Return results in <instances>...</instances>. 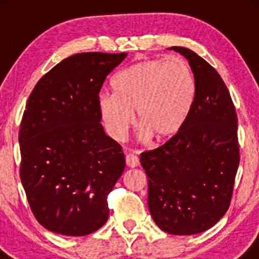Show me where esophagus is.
I'll return each mask as SVG.
<instances>
[{"mask_svg": "<svg viewBox=\"0 0 259 259\" xmlns=\"http://www.w3.org/2000/svg\"><path fill=\"white\" fill-rule=\"evenodd\" d=\"M126 165L128 167H137L139 165V158L134 154H127L126 155Z\"/></svg>", "mask_w": 259, "mask_h": 259, "instance_id": "1", "label": "esophagus"}]
</instances>
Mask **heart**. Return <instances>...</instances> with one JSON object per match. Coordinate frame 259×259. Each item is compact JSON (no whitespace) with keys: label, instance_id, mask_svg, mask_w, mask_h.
Returning a JSON list of instances; mask_svg holds the SVG:
<instances>
[{"label":"heart","instance_id":"1","mask_svg":"<svg viewBox=\"0 0 259 259\" xmlns=\"http://www.w3.org/2000/svg\"><path fill=\"white\" fill-rule=\"evenodd\" d=\"M115 93L104 92L98 107L107 133L122 140L134 123L157 143L180 133L192 112L197 95L193 70L185 60L146 59L121 70L113 80Z\"/></svg>","mask_w":259,"mask_h":259}]
</instances>
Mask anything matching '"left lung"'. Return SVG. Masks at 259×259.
<instances>
[{"instance_id":"8db88e82","label":"left lung","mask_w":259,"mask_h":259,"mask_svg":"<svg viewBox=\"0 0 259 259\" xmlns=\"http://www.w3.org/2000/svg\"><path fill=\"white\" fill-rule=\"evenodd\" d=\"M185 56L197 83L196 101L180 133L140 155L155 224L187 236L212 228L228 211L239 165L237 114L217 70L191 49Z\"/></svg>"}]
</instances>
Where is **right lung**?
<instances>
[{
    "label": "right lung",
    "mask_w": 259,
    "mask_h": 259,
    "mask_svg": "<svg viewBox=\"0 0 259 259\" xmlns=\"http://www.w3.org/2000/svg\"><path fill=\"white\" fill-rule=\"evenodd\" d=\"M126 53H80L38 80L20 126V177L36 221L49 231L86 236L107 222V197L125 169L106 136L98 98Z\"/></svg>",
    "instance_id": "right-lung-1"
}]
</instances>
